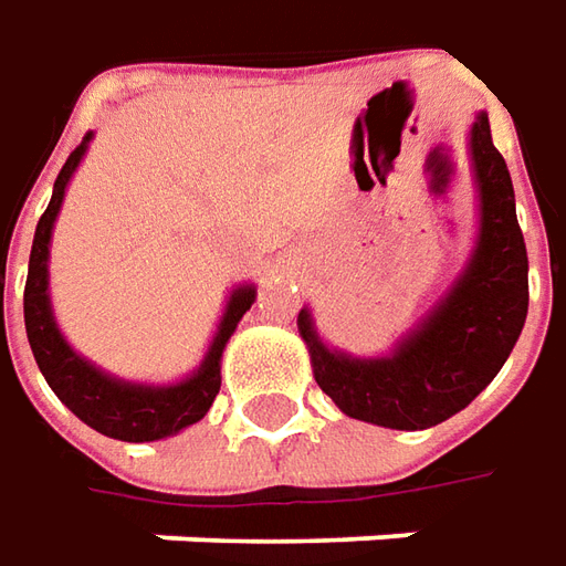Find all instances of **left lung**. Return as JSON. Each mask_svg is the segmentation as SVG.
Wrapping results in <instances>:
<instances>
[{
  "mask_svg": "<svg viewBox=\"0 0 566 566\" xmlns=\"http://www.w3.org/2000/svg\"><path fill=\"white\" fill-rule=\"evenodd\" d=\"M476 244L460 275L417 325L379 357L328 347L310 306L297 316L313 379L347 417L385 429H429L460 413L511 357L530 310V260L516 224L511 171L492 144L489 115L470 127Z\"/></svg>",
  "mask_w": 566,
  "mask_h": 566,
  "instance_id": "left-lung-1",
  "label": "left lung"
}]
</instances>
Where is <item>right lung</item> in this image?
<instances>
[{
	"mask_svg": "<svg viewBox=\"0 0 566 566\" xmlns=\"http://www.w3.org/2000/svg\"><path fill=\"white\" fill-rule=\"evenodd\" d=\"M93 130L81 140V147L69 156L62 166L52 200L46 212L36 222L33 247H30L28 284H24V328H28L30 350L40 366L43 379L50 381L55 398L69 407L90 429L103 432L118 441H159L178 436L181 429L200 422L209 413L212 400L222 388V354L228 338L234 335L238 322L256 301L253 284H238L228 303H224L219 328L209 342V350L200 366L178 381L168 385H149V381H127L99 369L96 363L81 357L69 338L62 335L50 301V244L55 219L62 212V200L69 190L81 159L87 156Z\"/></svg>",
	"mask_w": 566,
	"mask_h": 566,
	"instance_id": "1",
	"label": "right lung"
}]
</instances>
